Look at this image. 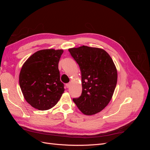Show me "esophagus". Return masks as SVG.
Here are the masks:
<instances>
[{"label":"esophagus","instance_id":"obj_1","mask_svg":"<svg viewBox=\"0 0 150 150\" xmlns=\"http://www.w3.org/2000/svg\"><path fill=\"white\" fill-rule=\"evenodd\" d=\"M71 86V83H67V84H66V87L67 88H69V87Z\"/></svg>","mask_w":150,"mask_h":150}]
</instances>
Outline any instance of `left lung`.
<instances>
[{"instance_id": "obj_1", "label": "left lung", "mask_w": 150, "mask_h": 150, "mask_svg": "<svg viewBox=\"0 0 150 150\" xmlns=\"http://www.w3.org/2000/svg\"><path fill=\"white\" fill-rule=\"evenodd\" d=\"M68 50L81 72L82 94L73 101L84 115L96 114L106 107L114 94L117 80L116 66L101 48L83 46Z\"/></svg>"}]
</instances>
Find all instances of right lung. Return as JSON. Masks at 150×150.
Segmentation results:
<instances>
[{
	"mask_svg": "<svg viewBox=\"0 0 150 150\" xmlns=\"http://www.w3.org/2000/svg\"><path fill=\"white\" fill-rule=\"evenodd\" d=\"M62 49L40 50L31 55L22 66L19 85L31 106L39 110L54 107L64 92L58 69Z\"/></svg>",
	"mask_w": 150,
	"mask_h": 150,
	"instance_id": "obj_1",
	"label": "right lung"
}]
</instances>
